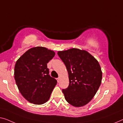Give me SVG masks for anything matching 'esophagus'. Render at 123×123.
Listing matches in <instances>:
<instances>
[{"label": "esophagus", "mask_w": 123, "mask_h": 123, "mask_svg": "<svg viewBox=\"0 0 123 123\" xmlns=\"http://www.w3.org/2000/svg\"><path fill=\"white\" fill-rule=\"evenodd\" d=\"M57 80L58 82L60 81V77H58L57 78Z\"/></svg>", "instance_id": "1"}]
</instances>
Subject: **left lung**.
<instances>
[{"label":"left lung","mask_w":123,"mask_h":123,"mask_svg":"<svg viewBox=\"0 0 123 123\" xmlns=\"http://www.w3.org/2000/svg\"><path fill=\"white\" fill-rule=\"evenodd\" d=\"M66 67L69 86L62 89L66 101L74 107L87 104L101 84L102 72L98 62L87 51L78 49L58 51Z\"/></svg>","instance_id":"8db88e82"}]
</instances>
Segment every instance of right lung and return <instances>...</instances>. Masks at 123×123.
Masks as SVG:
<instances>
[{"instance_id":"obj_1","label":"right lung","mask_w":123,"mask_h":123,"mask_svg":"<svg viewBox=\"0 0 123 123\" xmlns=\"http://www.w3.org/2000/svg\"><path fill=\"white\" fill-rule=\"evenodd\" d=\"M55 55L45 47H33L16 61L15 80L22 96L29 102L40 105L50 98L57 80L49 75L47 63Z\"/></svg>"}]
</instances>
